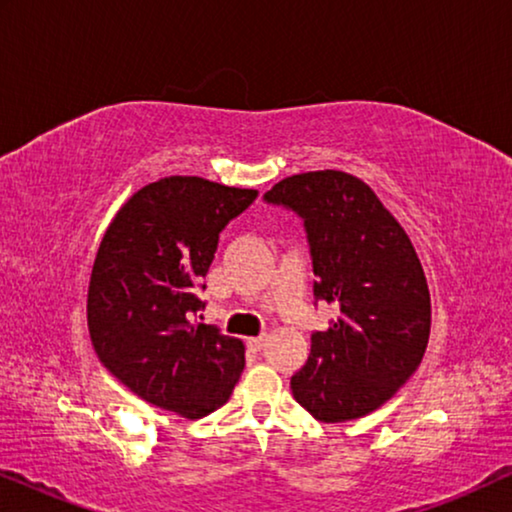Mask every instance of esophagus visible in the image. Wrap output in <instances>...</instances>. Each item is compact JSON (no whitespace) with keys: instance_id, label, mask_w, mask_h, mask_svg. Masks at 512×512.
Returning <instances> with one entry per match:
<instances>
[{"instance_id":"1","label":"esophagus","mask_w":512,"mask_h":512,"mask_svg":"<svg viewBox=\"0 0 512 512\" xmlns=\"http://www.w3.org/2000/svg\"><path fill=\"white\" fill-rule=\"evenodd\" d=\"M263 345H265V335H258V338H249L247 340V347L254 349V352H261Z\"/></svg>"}]
</instances>
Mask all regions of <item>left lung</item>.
Returning a JSON list of instances; mask_svg holds the SVG:
<instances>
[{
  "instance_id": "8db88e82",
  "label": "left lung",
  "mask_w": 512,
  "mask_h": 512,
  "mask_svg": "<svg viewBox=\"0 0 512 512\" xmlns=\"http://www.w3.org/2000/svg\"><path fill=\"white\" fill-rule=\"evenodd\" d=\"M303 219L317 275L314 298L340 307L312 333L293 398L326 424L387 403L429 345L431 298L410 237L368 184L340 170L286 177L263 195Z\"/></svg>"
}]
</instances>
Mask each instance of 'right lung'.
<instances>
[{"label":"right lung","mask_w":512,"mask_h":512,"mask_svg":"<svg viewBox=\"0 0 512 512\" xmlns=\"http://www.w3.org/2000/svg\"><path fill=\"white\" fill-rule=\"evenodd\" d=\"M256 195L165 177L139 188L109 223L90 275L88 331L102 366L146 403L200 419L233 394L244 345L200 324L198 289L221 230Z\"/></svg>","instance_id":"obj_1"}]
</instances>
